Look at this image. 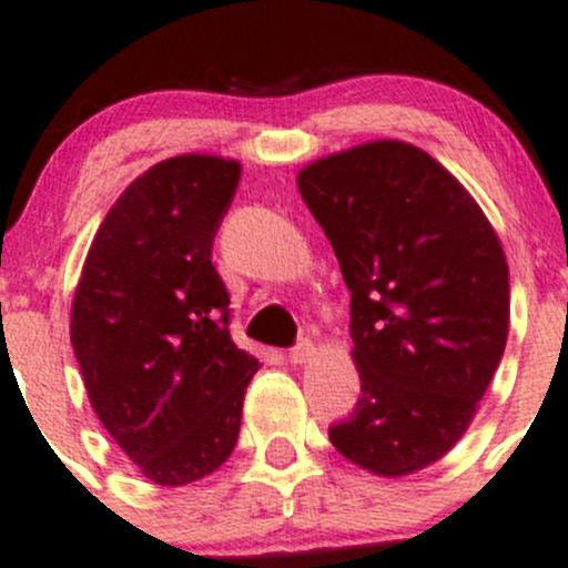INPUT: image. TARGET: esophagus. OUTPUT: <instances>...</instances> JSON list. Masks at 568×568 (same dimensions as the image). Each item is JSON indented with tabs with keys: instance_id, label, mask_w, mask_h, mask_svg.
I'll list each match as a JSON object with an SVG mask.
<instances>
[{
	"instance_id": "1",
	"label": "esophagus",
	"mask_w": 568,
	"mask_h": 568,
	"mask_svg": "<svg viewBox=\"0 0 568 568\" xmlns=\"http://www.w3.org/2000/svg\"><path fill=\"white\" fill-rule=\"evenodd\" d=\"M291 363H296V366H305V363H311L313 357H316V344L313 341H300V344L291 349Z\"/></svg>"
}]
</instances>
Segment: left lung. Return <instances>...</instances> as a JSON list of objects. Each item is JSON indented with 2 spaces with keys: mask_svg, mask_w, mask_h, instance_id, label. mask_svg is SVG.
Segmentation results:
<instances>
[{
  "mask_svg": "<svg viewBox=\"0 0 568 568\" xmlns=\"http://www.w3.org/2000/svg\"><path fill=\"white\" fill-rule=\"evenodd\" d=\"M352 291L361 399L329 442L377 477L442 460L503 361L510 274L497 230L453 172L379 138L296 174Z\"/></svg>",
  "mask_w": 568,
  "mask_h": 568,
  "instance_id": "1",
  "label": "left lung"
}]
</instances>
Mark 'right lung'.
I'll return each mask as SVG.
<instances>
[{"instance_id": "right-lung-1", "label": "right lung", "mask_w": 568, "mask_h": 568, "mask_svg": "<svg viewBox=\"0 0 568 568\" xmlns=\"http://www.w3.org/2000/svg\"><path fill=\"white\" fill-rule=\"evenodd\" d=\"M241 163L178 155L132 180L91 241L71 346L104 430L146 480L180 488L233 455L257 357L230 338L211 263Z\"/></svg>"}]
</instances>
